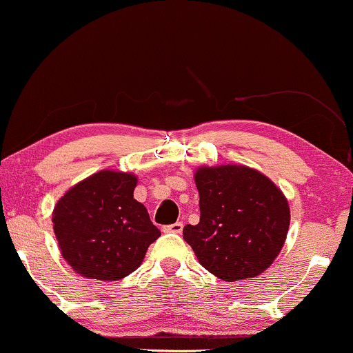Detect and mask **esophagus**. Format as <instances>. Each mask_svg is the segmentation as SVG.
Here are the masks:
<instances>
[{
    "label": "esophagus",
    "instance_id": "34e87169",
    "mask_svg": "<svg viewBox=\"0 0 353 353\" xmlns=\"http://www.w3.org/2000/svg\"><path fill=\"white\" fill-rule=\"evenodd\" d=\"M182 228H183L182 222H176V224H171V225L163 227V232H168V233H181Z\"/></svg>",
    "mask_w": 353,
    "mask_h": 353
}]
</instances>
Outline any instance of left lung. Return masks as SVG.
Wrapping results in <instances>:
<instances>
[{
	"mask_svg": "<svg viewBox=\"0 0 353 353\" xmlns=\"http://www.w3.org/2000/svg\"><path fill=\"white\" fill-rule=\"evenodd\" d=\"M195 183L200 222L183 227V240L200 264L224 281L269 269L290 228V206L280 188L241 165L198 168Z\"/></svg>",
	"mask_w": 353,
	"mask_h": 353,
	"instance_id": "obj_1",
	"label": "left lung"
}]
</instances>
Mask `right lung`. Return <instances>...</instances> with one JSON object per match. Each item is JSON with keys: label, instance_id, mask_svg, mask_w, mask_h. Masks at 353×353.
I'll return each instance as SVG.
<instances>
[{"label": "right lung", "instance_id": "1", "mask_svg": "<svg viewBox=\"0 0 353 353\" xmlns=\"http://www.w3.org/2000/svg\"><path fill=\"white\" fill-rule=\"evenodd\" d=\"M137 177L99 171L73 185L52 212L62 257L81 276L121 280L142 264L161 235L145 206L134 200Z\"/></svg>", "mask_w": 353, "mask_h": 353}]
</instances>
